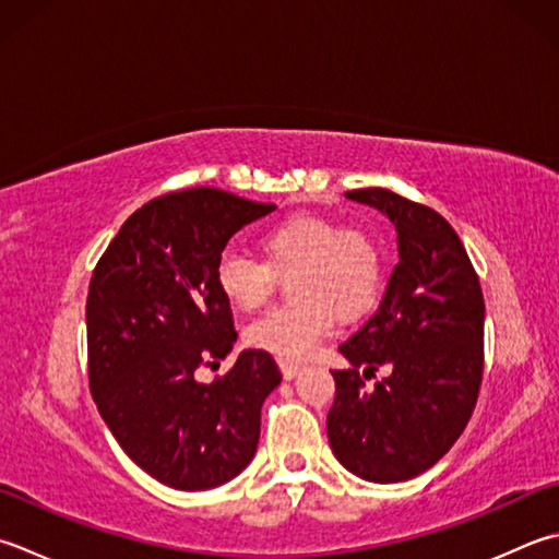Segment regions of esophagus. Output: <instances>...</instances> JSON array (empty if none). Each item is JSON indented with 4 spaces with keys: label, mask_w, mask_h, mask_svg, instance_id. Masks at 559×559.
Returning <instances> with one entry per match:
<instances>
[{
    "label": "esophagus",
    "mask_w": 559,
    "mask_h": 559,
    "mask_svg": "<svg viewBox=\"0 0 559 559\" xmlns=\"http://www.w3.org/2000/svg\"><path fill=\"white\" fill-rule=\"evenodd\" d=\"M302 368L305 366H300V364H288V360H281V373H283V378H286V380L298 378L302 373Z\"/></svg>",
    "instance_id": "esophagus-1"
}]
</instances>
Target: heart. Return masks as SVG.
<instances>
[{
    "instance_id": "1",
    "label": "heart",
    "mask_w": 559,
    "mask_h": 559,
    "mask_svg": "<svg viewBox=\"0 0 559 559\" xmlns=\"http://www.w3.org/2000/svg\"><path fill=\"white\" fill-rule=\"evenodd\" d=\"M264 261L227 249L215 264V286L233 308H261L288 276L290 302L269 310L245 332L249 346L281 360L308 358L332 332L334 314L354 320L376 302L382 286V251L366 229L332 217L290 215L259 237Z\"/></svg>"
}]
</instances>
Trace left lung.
<instances>
[{
    "mask_svg": "<svg viewBox=\"0 0 559 559\" xmlns=\"http://www.w3.org/2000/svg\"><path fill=\"white\" fill-rule=\"evenodd\" d=\"M348 201L395 225L400 261L376 314L338 346L326 414L330 445L348 473L378 485L404 483L436 465L473 417L485 368V300L467 251L443 215L388 189ZM385 367L376 389L359 380Z\"/></svg>",
    "mask_w": 559,
    "mask_h": 559,
    "instance_id": "left-lung-1",
    "label": "left lung"
}]
</instances>
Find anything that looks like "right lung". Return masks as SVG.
Returning a JSON list of instances; mask_svg holds the SVG:
<instances>
[{
	"instance_id": "obj_1",
	"label": "right lung",
	"mask_w": 559,
	"mask_h": 559,
	"mask_svg": "<svg viewBox=\"0 0 559 559\" xmlns=\"http://www.w3.org/2000/svg\"><path fill=\"white\" fill-rule=\"evenodd\" d=\"M276 211L211 186L135 211L98 259L86 298L90 388L130 461L174 489H213L257 453L271 354L247 348L211 385L195 370L233 352V310L215 286L229 237Z\"/></svg>"
}]
</instances>
